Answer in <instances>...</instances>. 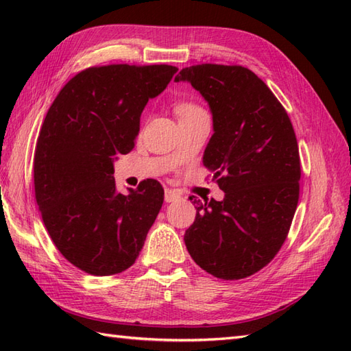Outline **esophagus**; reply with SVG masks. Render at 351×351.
Instances as JSON below:
<instances>
[{
    "label": "esophagus",
    "instance_id": "34e87169",
    "mask_svg": "<svg viewBox=\"0 0 351 351\" xmlns=\"http://www.w3.org/2000/svg\"><path fill=\"white\" fill-rule=\"evenodd\" d=\"M164 199H166V202H175V200L181 199V195L176 190L166 189V191H164Z\"/></svg>",
    "mask_w": 351,
    "mask_h": 351
}]
</instances>
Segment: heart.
<instances>
[{"label":"heart","mask_w":351,"mask_h":351,"mask_svg":"<svg viewBox=\"0 0 351 351\" xmlns=\"http://www.w3.org/2000/svg\"><path fill=\"white\" fill-rule=\"evenodd\" d=\"M175 110H176V114L178 116H185V114H191V113H196V111H200L202 108H200L197 104L195 102H190V101H181L178 102L175 106Z\"/></svg>","instance_id":"obj_1"}]
</instances>
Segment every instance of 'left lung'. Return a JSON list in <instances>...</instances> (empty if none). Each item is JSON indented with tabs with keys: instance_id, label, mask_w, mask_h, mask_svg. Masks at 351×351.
<instances>
[{
	"instance_id": "obj_1",
	"label": "left lung",
	"mask_w": 351,
	"mask_h": 351,
	"mask_svg": "<svg viewBox=\"0 0 351 351\" xmlns=\"http://www.w3.org/2000/svg\"><path fill=\"white\" fill-rule=\"evenodd\" d=\"M189 81L210 104L214 134L204 164L225 199L195 200L184 241L195 263L225 280L258 273L278 255L300 193V155L288 113L270 88L240 64H195Z\"/></svg>"
}]
</instances>
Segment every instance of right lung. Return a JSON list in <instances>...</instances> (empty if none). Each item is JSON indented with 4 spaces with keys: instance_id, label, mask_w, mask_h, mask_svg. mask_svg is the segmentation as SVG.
Segmentation results:
<instances>
[{
    "instance_id": "obj_1",
    "label": "right lung",
    "mask_w": 351,
    "mask_h": 351,
    "mask_svg": "<svg viewBox=\"0 0 351 351\" xmlns=\"http://www.w3.org/2000/svg\"><path fill=\"white\" fill-rule=\"evenodd\" d=\"M178 68L108 64L78 72L57 95L37 137L34 193L58 252L93 276L130 268L158 215L164 190L145 180L116 191L114 155L136 146L140 116Z\"/></svg>"
}]
</instances>
